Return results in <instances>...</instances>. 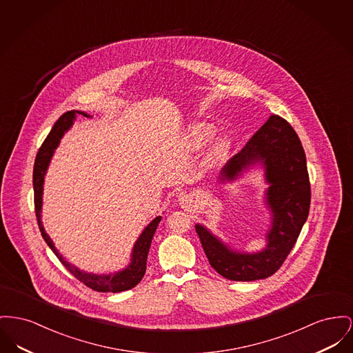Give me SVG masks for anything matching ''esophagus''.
Instances as JSON below:
<instances>
[{
  "mask_svg": "<svg viewBox=\"0 0 353 353\" xmlns=\"http://www.w3.org/2000/svg\"><path fill=\"white\" fill-rule=\"evenodd\" d=\"M180 205L183 208H188L190 205V203H192V197L190 196H188V194H184V196H181L180 197Z\"/></svg>",
  "mask_w": 353,
  "mask_h": 353,
  "instance_id": "esophagus-1",
  "label": "esophagus"
}]
</instances>
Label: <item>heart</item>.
<instances>
[{"instance_id":"heart-1","label":"heart","mask_w":353,"mask_h":353,"mask_svg":"<svg viewBox=\"0 0 353 353\" xmlns=\"http://www.w3.org/2000/svg\"><path fill=\"white\" fill-rule=\"evenodd\" d=\"M214 133H216V128L209 123H197L192 125L188 130L185 145L190 152H199L204 146H207ZM227 152H228V140L225 137L214 139L208 149V164L219 163L225 157Z\"/></svg>"}]
</instances>
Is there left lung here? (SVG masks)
<instances>
[{"mask_svg":"<svg viewBox=\"0 0 353 353\" xmlns=\"http://www.w3.org/2000/svg\"><path fill=\"white\" fill-rule=\"evenodd\" d=\"M256 166L263 170L268 185L264 204L270 212V225L264 248L257 252L237 250L205 225L196 224L209 264L233 281L272 276L290 254L310 213L311 185L305 153L293 128L277 114L270 116L247 145L229 160L219 180L221 184L236 181Z\"/></svg>","mask_w":353,"mask_h":353,"instance_id":"1","label":"left lung"}]
</instances>
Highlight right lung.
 I'll return each instance as SVG.
<instances>
[{
  "label": "right lung",
  "mask_w": 353,
  "mask_h": 353,
  "mask_svg": "<svg viewBox=\"0 0 353 353\" xmlns=\"http://www.w3.org/2000/svg\"><path fill=\"white\" fill-rule=\"evenodd\" d=\"M77 114H83L85 117H92L90 114L81 112V110H69L63 113V116L57 120V123L53 125L50 133L42 143L41 148L39 149V153L36 156L34 168H33V189H34V208H36V217L39 223V228L41 232L42 237L45 243L49 245V248L53 250V253L57 256V259L63 264V267L69 270L76 279H79L85 285H88L92 290L97 292H123L136 287L144 277L146 270V259L148 252L150 248V243L153 239V234L159 227V223L161 221V216L154 217L143 232L140 233L139 239L136 240L132 253H130V263L125 267L124 270H117L114 273L108 274H99L92 273L86 270H80L74 264L69 263L63 254L59 252V249L54 247L53 240L49 237V234L45 232L42 225V194H43V181L45 174L52 161V157L56 152V149L60 145L63 134L73 126Z\"/></svg>",
  "instance_id": "add662e5"
}]
</instances>
